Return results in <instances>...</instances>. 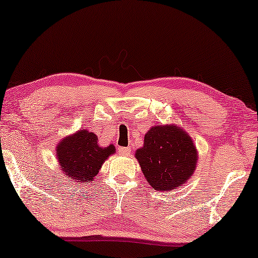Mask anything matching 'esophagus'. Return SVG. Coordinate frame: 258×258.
Instances as JSON below:
<instances>
[{
  "label": "esophagus",
  "instance_id": "obj_1",
  "mask_svg": "<svg viewBox=\"0 0 258 258\" xmlns=\"http://www.w3.org/2000/svg\"><path fill=\"white\" fill-rule=\"evenodd\" d=\"M118 153L123 155V156H129V155H130V148H126V147L118 148Z\"/></svg>",
  "mask_w": 258,
  "mask_h": 258
}]
</instances>
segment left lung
Listing matches in <instances>:
<instances>
[{"instance_id": "obj_1", "label": "left lung", "mask_w": 258, "mask_h": 258, "mask_svg": "<svg viewBox=\"0 0 258 258\" xmlns=\"http://www.w3.org/2000/svg\"><path fill=\"white\" fill-rule=\"evenodd\" d=\"M135 156L147 181L157 191H170L182 186L197 163L192 140L176 125L153 126Z\"/></svg>"}]
</instances>
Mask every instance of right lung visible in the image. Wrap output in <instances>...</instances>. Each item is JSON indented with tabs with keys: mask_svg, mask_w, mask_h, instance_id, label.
I'll list each match as a JSON object with an SVG mask.
<instances>
[{
	"mask_svg": "<svg viewBox=\"0 0 258 258\" xmlns=\"http://www.w3.org/2000/svg\"><path fill=\"white\" fill-rule=\"evenodd\" d=\"M97 141L94 133L80 130L58 143L57 160L67 177L79 184L93 181L103 162L115 153L112 144L101 148Z\"/></svg>",
	"mask_w": 258,
	"mask_h": 258,
	"instance_id": "add662e5",
	"label": "right lung"
}]
</instances>
